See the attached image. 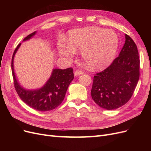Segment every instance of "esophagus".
<instances>
[{"mask_svg":"<svg viewBox=\"0 0 151 151\" xmlns=\"http://www.w3.org/2000/svg\"><path fill=\"white\" fill-rule=\"evenodd\" d=\"M84 72L83 71L81 70H76L75 72H74V75L75 76H79V75H81V74H83Z\"/></svg>","mask_w":151,"mask_h":151,"instance_id":"obj_1","label":"esophagus"}]
</instances>
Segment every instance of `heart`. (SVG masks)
Returning <instances> with one entry per match:
<instances>
[{
    "label": "heart",
    "instance_id": "1",
    "mask_svg": "<svg viewBox=\"0 0 151 151\" xmlns=\"http://www.w3.org/2000/svg\"><path fill=\"white\" fill-rule=\"evenodd\" d=\"M119 46V38L111 29L92 26L71 31L68 43L58 45L61 56L71 61L76 50L81 51V56L89 68L102 69L110 65L115 58Z\"/></svg>",
    "mask_w": 151,
    "mask_h": 151
}]
</instances>
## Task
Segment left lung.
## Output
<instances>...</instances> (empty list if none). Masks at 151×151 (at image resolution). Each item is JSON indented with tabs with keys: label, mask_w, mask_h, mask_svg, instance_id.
I'll list each match as a JSON object with an SVG mask.
<instances>
[{
	"label": "left lung",
	"mask_w": 151,
	"mask_h": 151,
	"mask_svg": "<svg viewBox=\"0 0 151 151\" xmlns=\"http://www.w3.org/2000/svg\"><path fill=\"white\" fill-rule=\"evenodd\" d=\"M140 60L137 45L125 34V43L111 64L94 76L91 96L98 106L115 109L131 98L140 76Z\"/></svg>",
	"instance_id": "left-lung-1"
}]
</instances>
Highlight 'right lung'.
<instances>
[{
	"label": "right lung",
	"mask_w": 151,
	"mask_h": 151,
	"mask_svg": "<svg viewBox=\"0 0 151 151\" xmlns=\"http://www.w3.org/2000/svg\"><path fill=\"white\" fill-rule=\"evenodd\" d=\"M36 33L35 31L27 36L23 41L29 40ZM21 44L17 45L14 52L11 62L14 85L16 92L22 101L36 110H52L58 107L64 99L68 87L74 79L73 69L70 67L63 70L55 68L50 79L42 88L36 90H26L18 83L14 71V57Z\"/></svg>",
	"instance_id": "add662e5"
}]
</instances>
